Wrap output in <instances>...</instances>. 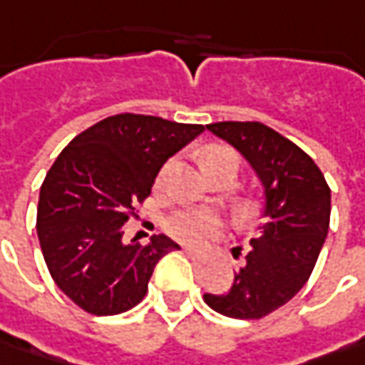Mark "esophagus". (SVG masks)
I'll use <instances>...</instances> for the list:
<instances>
[{
  "label": "esophagus",
  "mask_w": 365,
  "mask_h": 365,
  "mask_svg": "<svg viewBox=\"0 0 365 365\" xmlns=\"http://www.w3.org/2000/svg\"><path fill=\"white\" fill-rule=\"evenodd\" d=\"M183 253L192 259L194 263H200V265H206V263L210 262V257L208 255H204V253H198V251H194V249H183Z\"/></svg>",
  "instance_id": "1"
}]
</instances>
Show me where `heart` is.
Here are the masks:
<instances>
[{"mask_svg": "<svg viewBox=\"0 0 365 365\" xmlns=\"http://www.w3.org/2000/svg\"><path fill=\"white\" fill-rule=\"evenodd\" d=\"M225 161L239 165L237 153L229 149V147H225V145H212V147H208L204 151V159H202L204 167L225 163ZM171 167H173V161L165 163V167L161 169V180L171 171ZM239 212H241V216H251V214L255 212V204L247 200V202H243L239 206ZM165 229L178 241L187 243V245L200 247L204 245L206 241H210V239H216L220 235V230H222V225H220V220L212 212H206V210H182V212L171 214L167 218Z\"/></svg>", "mask_w": 365, "mask_h": 365, "instance_id": "b5f03b06", "label": "heart"}]
</instances>
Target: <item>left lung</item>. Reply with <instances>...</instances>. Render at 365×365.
Returning a JSON list of instances; mask_svg holds the SVG:
<instances>
[{
    "mask_svg": "<svg viewBox=\"0 0 365 365\" xmlns=\"http://www.w3.org/2000/svg\"><path fill=\"white\" fill-rule=\"evenodd\" d=\"M206 128L232 145L257 173L265 222L259 237L251 239L229 292L204 294V300L225 317L262 319L309 282L329 232L331 190L307 153L262 122H214Z\"/></svg>",
    "mask_w": 365,
    "mask_h": 365,
    "instance_id": "obj_1",
    "label": "left lung"
}]
</instances>
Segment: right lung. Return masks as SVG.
<instances>
[{"label":"right lung","instance_id":"add662e5","mask_svg":"<svg viewBox=\"0 0 365 365\" xmlns=\"http://www.w3.org/2000/svg\"><path fill=\"white\" fill-rule=\"evenodd\" d=\"M202 124L116 114L89 126L56 157L40 187L36 232L55 284L86 312L108 317L136 307L155 265L180 249L165 235L124 243V222L151 194L169 157Z\"/></svg>","mask_w":365,"mask_h":365}]
</instances>
